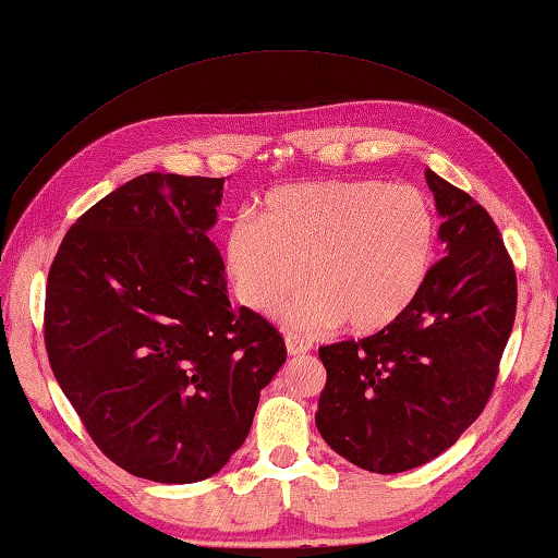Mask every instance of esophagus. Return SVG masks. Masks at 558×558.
<instances>
[{
	"instance_id": "obj_1",
	"label": "esophagus",
	"mask_w": 558,
	"mask_h": 558,
	"mask_svg": "<svg viewBox=\"0 0 558 558\" xmlns=\"http://www.w3.org/2000/svg\"><path fill=\"white\" fill-rule=\"evenodd\" d=\"M286 347H288V354H290V356H302V354L310 352V342H307V339H302V337H298V335H288V337H286Z\"/></svg>"
}]
</instances>
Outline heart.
<instances>
[{"instance_id":"b5f03b06","label":"heart","mask_w":558,"mask_h":558,"mask_svg":"<svg viewBox=\"0 0 558 558\" xmlns=\"http://www.w3.org/2000/svg\"><path fill=\"white\" fill-rule=\"evenodd\" d=\"M436 211L411 184L319 179L278 186L223 233V263L235 295L268 313L295 290L280 319L319 332L344 319L356 335L399 319L426 282L436 251ZM306 270L302 271L301 266Z\"/></svg>"}]
</instances>
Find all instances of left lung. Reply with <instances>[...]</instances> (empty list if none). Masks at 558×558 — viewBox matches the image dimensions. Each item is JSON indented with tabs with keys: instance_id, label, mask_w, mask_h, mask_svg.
<instances>
[{
	"instance_id": "1",
	"label": "left lung",
	"mask_w": 558,
	"mask_h": 558,
	"mask_svg": "<svg viewBox=\"0 0 558 558\" xmlns=\"http://www.w3.org/2000/svg\"><path fill=\"white\" fill-rule=\"evenodd\" d=\"M426 182L448 256L381 332L319 347V436L381 475L438 458L483 413L517 313L514 266L495 221L430 169Z\"/></svg>"
}]
</instances>
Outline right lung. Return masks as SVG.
I'll list each match as a JSON object with an SVG mask.
<instances>
[{"label":"right lung","instance_id":"right-lung-1","mask_svg":"<svg viewBox=\"0 0 558 558\" xmlns=\"http://www.w3.org/2000/svg\"><path fill=\"white\" fill-rule=\"evenodd\" d=\"M223 179L149 172L75 221L46 286L44 339L106 456L165 485L219 472L286 364L268 319L233 310L209 233Z\"/></svg>","mask_w":558,"mask_h":558}]
</instances>
